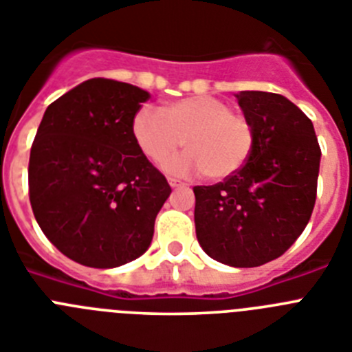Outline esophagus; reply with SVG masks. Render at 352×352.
Returning a JSON list of instances; mask_svg holds the SVG:
<instances>
[{
    "label": "esophagus",
    "mask_w": 352,
    "mask_h": 352,
    "mask_svg": "<svg viewBox=\"0 0 352 352\" xmlns=\"http://www.w3.org/2000/svg\"><path fill=\"white\" fill-rule=\"evenodd\" d=\"M169 185L173 186V188H178V186H182L183 183L178 182V179H174V178H169Z\"/></svg>",
    "instance_id": "esophagus-1"
}]
</instances>
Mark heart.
Returning <instances> with one entry per match:
<instances>
[{"label":"heart","instance_id":"1","mask_svg":"<svg viewBox=\"0 0 352 352\" xmlns=\"http://www.w3.org/2000/svg\"><path fill=\"white\" fill-rule=\"evenodd\" d=\"M132 133L139 149L155 164L166 162L183 144L186 153L167 162V173H201L208 179L238 173L256 144L250 118L208 95L173 102L162 111L144 105L133 116Z\"/></svg>","mask_w":352,"mask_h":352}]
</instances>
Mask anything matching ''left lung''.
<instances>
[{"label":"left lung","mask_w":352,"mask_h":352,"mask_svg":"<svg viewBox=\"0 0 352 352\" xmlns=\"http://www.w3.org/2000/svg\"><path fill=\"white\" fill-rule=\"evenodd\" d=\"M236 98L256 144L238 173L194 186L195 234L214 261L254 268L280 257L309 223L321 148L312 121L285 96L239 91Z\"/></svg>","instance_id":"obj_1"}]
</instances>
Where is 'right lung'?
I'll return each mask as SVG.
<instances>
[{
  "label": "right lung",
  "mask_w": 352,
  "mask_h": 352,
  "mask_svg": "<svg viewBox=\"0 0 352 352\" xmlns=\"http://www.w3.org/2000/svg\"><path fill=\"white\" fill-rule=\"evenodd\" d=\"M148 98L138 86L98 77L43 114L30 153V203L68 259L116 268L151 243L170 186L133 139V116Z\"/></svg>",
  "instance_id": "1"
}]
</instances>
